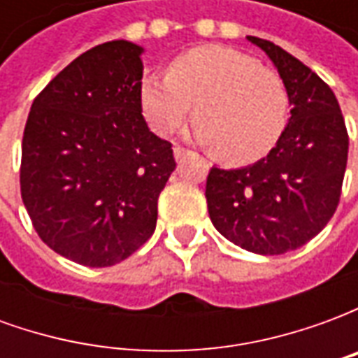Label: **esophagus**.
<instances>
[{"label":"esophagus","mask_w":358,"mask_h":358,"mask_svg":"<svg viewBox=\"0 0 358 358\" xmlns=\"http://www.w3.org/2000/svg\"><path fill=\"white\" fill-rule=\"evenodd\" d=\"M189 155V151H187V149H184V148H174V159H176V161H184V159H186V157Z\"/></svg>","instance_id":"esophagus-1"}]
</instances>
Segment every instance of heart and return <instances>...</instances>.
Returning <instances> with one entry per match:
<instances>
[{
  "label": "heart",
  "instance_id": "heart-1",
  "mask_svg": "<svg viewBox=\"0 0 358 358\" xmlns=\"http://www.w3.org/2000/svg\"><path fill=\"white\" fill-rule=\"evenodd\" d=\"M197 140L228 164L268 155L289 120L282 76L232 48H197L169 66V78L141 82V109L157 134H172L193 107Z\"/></svg>",
  "mask_w": 358,
  "mask_h": 358
}]
</instances>
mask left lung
<instances>
[{"label": "left lung", "mask_w": 358, "mask_h": 358, "mask_svg": "<svg viewBox=\"0 0 358 358\" xmlns=\"http://www.w3.org/2000/svg\"><path fill=\"white\" fill-rule=\"evenodd\" d=\"M284 80L292 117L276 148L245 169L213 166L207 207L218 232L241 249L282 255L303 248L338 209L349 136L330 86L276 43L248 36Z\"/></svg>", "instance_id": "left-lung-1"}]
</instances>
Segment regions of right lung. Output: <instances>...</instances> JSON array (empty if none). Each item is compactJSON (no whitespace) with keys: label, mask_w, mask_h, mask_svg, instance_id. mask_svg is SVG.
Returning <instances> with one entry per match:
<instances>
[{"label":"right lung","mask_w":358,"mask_h":358,"mask_svg":"<svg viewBox=\"0 0 358 358\" xmlns=\"http://www.w3.org/2000/svg\"><path fill=\"white\" fill-rule=\"evenodd\" d=\"M141 48L95 45L36 95L20 159V195L55 253L113 266L153 236L176 161L141 115Z\"/></svg>","instance_id":"obj_1"}]
</instances>
